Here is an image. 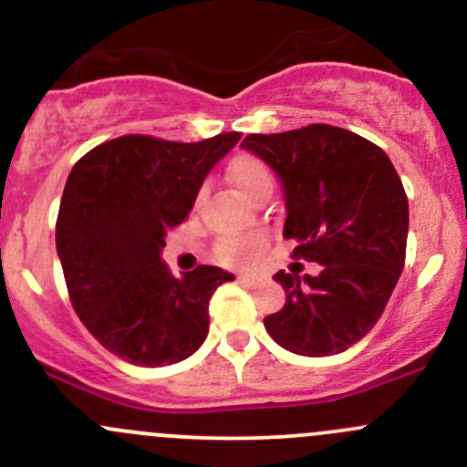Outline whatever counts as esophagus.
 <instances>
[{
    "label": "esophagus",
    "instance_id": "34e87169",
    "mask_svg": "<svg viewBox=\"0 0 467 467\" xmlns=\"http://www.w3.org/2000/svg\"><path fill=\"white\" fill-rule=\"evenodd\" d=\"M237 280H239V285L255 286V285H260V282H262V277H260V275H253V273H244V275H239Z\"/></svg>",
    "mask_w": 467,
    "mask_h": 467
}]
</instances>
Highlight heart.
Listing matches in <instances>:
<instances>
[{"label":"heart","instance_id":"heart-1","mask_svg":"<svg viewBox=\"0 0 467 467\" xmlns=\"http://www.w3.org/2000/svg\"><path fill=\"white\" fill-rule=\"evenodd\" d=\"M228 181L233 182L234 190L244 196L246 201H253L262 192L273 190V176L268 171L266 164L262 162L255 155H237V158L230 162L228 167ZM262 251V239H228V242L221 244L219 255L225 264H234V266H242V264H251L260 255Z\"/></svg>","mask_w":467,"mask_h":467}]
</instances>
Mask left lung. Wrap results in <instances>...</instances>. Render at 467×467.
I'll return each mask as SVG.
<instances>
[{"mask_svg": "<svg viewBox=\"0 0 467 467\" xmlns=\"http://www.w3.org/2000/svg\"><path fill=\"white\" fill-rule=\"evenodd\" d=\"M242 149L266 162L285 192V239L318 275L277 271L286 303L264 318L285 350L329 357L379 321L404 268L409 201L389 155L361 135L327 124L246 135Z\"/></svg>", "mask_w": 467, "mask_h": 467, "instance_id": "left-lung-1", "label": "left lung"}]
</instances>
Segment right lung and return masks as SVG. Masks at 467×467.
Returning a JSON list of instances; mask_svg holds the SVG:
<instances>
[{
    "instance_id": "1",
    "label": "right lung",
    "mask_w": 467,
    "mask_h": 467,
    "mask_svg": "<svg viewBox=\"0 0 467 467\" xmlns=\"http://www.w3.org/2000/svg\"><path fill=\"white\" fill-rule=\"evenodd\" d=\"M239 138L182 144L124 135L69 171L56 221L69 300L89 334L129 364H178L205 341L212 294L234 275L203 264L173 277L160 255L167 230L187 219L207 173Z\"/></svg>"
}]
</instances>
